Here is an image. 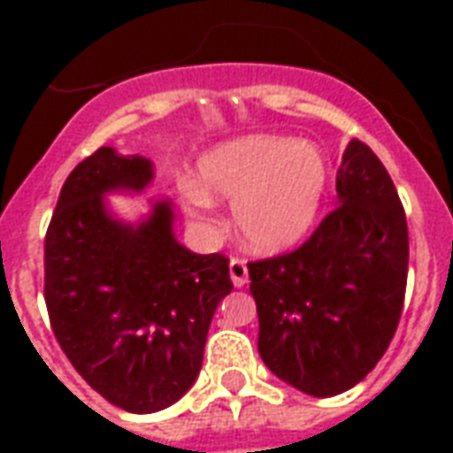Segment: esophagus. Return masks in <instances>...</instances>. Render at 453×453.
I'll use <instances>...</instances> for the list:
<instances>
[{"mask_svg":"<svg viewBox=\"0 0 453 453\" xmlns=\"http://www.w3.org/2000/svg\"><path fill=\"white\" fill-rule=\"evenodd\" d=\"M230 279H233V284H235L237 288L247 284L250 274H247L245 259H240V257H233V259H230Z\"/></svg>","mask_w":453,"mask_h":453,"instance_id":"obj_1","label":"esophagus"}]
</instances>
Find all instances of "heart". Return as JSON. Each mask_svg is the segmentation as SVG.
<instances>
[{"label":"heart","instance_id":"heart-1","mask_svg":"<svg viewBox=\"0 0 453 453\" xmlns=\"http://www.w3.org/2000/svg\"><path fill=\"white\" fill-rule=\"evenodd\" d=\"M198 187H184V206L208 226L213 196L233 203L237 233L252 252L276 255L296 247L323 208L330 165L318 148L296 138L250 135L218 145L198 159Z\"/></svg>","mask_w":453,"mask_h":453}]
</instances>
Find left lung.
Here are the masks:
<instances>
[{"instance_id": "8db88e82", "label": "left lung", "mask_w": 453, "mask_h": 453, "mask_svg": "<svg viewBox=\"0 0 453 453\" xmlns=\"http://www.w3.org/2000/svg\"><path fill=\"white\" fill-rule=\"evenodd\" d=\"M340 206L303 245L250 262L259 357L315 398L366 379L388 349L408 284V223L373 150L349 140L337 169Z\"/></svg>"}]
</instances>
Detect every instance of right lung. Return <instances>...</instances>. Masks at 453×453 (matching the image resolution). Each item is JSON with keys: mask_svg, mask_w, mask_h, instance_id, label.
<instances>
[{"mask_svg": "<svg viewBox=\"0 0 453 453\" xmlns=\"http://www.w3.org/2000/svg\"><path fill=\"white\" fill-rule=\"evenodd\" d=\"M152 162L99 148L65 181L45 233V305L77 373L116 408L157 412L196 380L208 327L233 291L223 255H194L172 233V203L138 226L106 208L142 191Z\"/></svg>", "mask_w": 453, "mask_h": 453, "instance_id": "obj_1", "label": "right lung"}]
</instances>
